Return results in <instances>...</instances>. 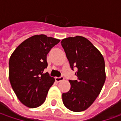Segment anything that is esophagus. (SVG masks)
Masks as SVG:
<instances>
[{
  "mask_svg": "<svg viewBox=\"0 0 121 121\" xmlns=\"http://www.w3.org/2000/svg\"><path fill=\"white\" fill-rule=\"evenodd\" d=\"M64 80V77H55V81L56 82H60V81Z\"/></svg>",
  "mask_w": 121,
  "mask_h": 121,
  "instance_id": "34e87169",
  "label": "esophagus"
}]
</instances>
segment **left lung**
Listing matches in <instances>:
<instances>
[{
  "mask_svg": "<svg viewBox=\"0 0 121 121\" xmlns=\"http://www.w3.org/2000/svg\"><path fill=\"white\" fill-rule=\"evenodd\" d=\"M60 43L71 67L77 69V80H69L71 88L63 94V104L73 112L86 110L94 103L104 84V59L90 41L83 36L67 38Z\"/></svg>",
  "mask_w": 121,
  "mask_h": 121,
  "instance_id": "1",
  "label": "left lung"
}]
</instances>
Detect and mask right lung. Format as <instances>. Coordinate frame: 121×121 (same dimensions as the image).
Wrapping results in <instances>:
<instances>
[{"label": "right lung", "instance_id": "right-lung-1", "mask_svg": "<svg viewBox=\"0 0 121 121\" xmlns=\"http://www.w3.org/2000/svg\"><path fill=\"white\" fill-rule=\"evenodd\" d=\"M60 40L41 34L26 39L9 58V77L17 98L29 108H36L45 102L48 91L55 81L44 73L46 56Z\"/></svg>", "mask_w": 121, "mask_h": 121}]
</instances>
